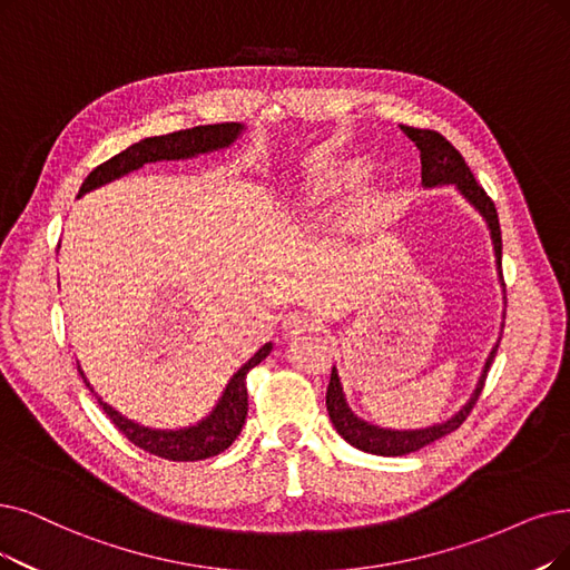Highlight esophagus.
I'll use <instances>...</instances> for the list:
<instances>
[{"label":"esophagus","mask_w":570,"mask_h":570,"mask_svg":"<svg viewBox=\"0 0 570 570\" xmlns=\"http://www.w3.org/2000/svg\"><path fill=\"white\" fill-rule=\"evenodd\" d=\"M317 321L313 317V313L308 311H292L283 317V330L287 336H299L306 334L311 330H315Z\"/></svg>","instance_id":"34e87169"}]
</instances>
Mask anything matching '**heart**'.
<instances>
[{
	"instance_id": "1",
	"label": "heart",
	"mask_w": 570,
	"mask_h": 570,
	"mask_svg": "<svg viewBox=\"0 0 570 570\" xmlns=\"http://www.w3.org/2000/svg\"><path fill=\"white\" fill-rule=\"evenodd\" d=\"M372 164L362 156L334 158V161L308 168L297 181L276 194V210L297 217L355 191L370 177ZM391 198L381 187H364L346 203L344 226L351 234H367L389 219Z\"/></svg>"
}]
</instances>
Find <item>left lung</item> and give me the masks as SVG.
<instances>
[{
	"mask_svg": "<svg viewBox=\"0 0 570 570\" xmlns=\"http://www.w3.org/2000/svg\"><path fill=\"white\" fill-rule=\"evenodd\" d=\"M404 135L412 142H416V147L421 149V185L423 189H438V187H453L465 203L474 208V213H480V217L484 219L489 236H491V245H493V257H495V273H498V283L500 287H505L503 283V268H500V259H503V240H500V224H498V213L493 200L487 196V191L476 185L474 175L470 173L465 158L459 154V149L453 147L444 135L435 132V130H421V128H412V126H402ZM505 294V289H503ZM500 332H503V325H500ZM500 336L493 344L489 357L484 360V367L480 379L474 383V391L470 393V397L465 400V404L459 409L456 414H451L446 421L442 423H432L425 428H383L376 423H370L360 419L346 397L344 383H341L338 370H332V379L327 385V412L330 419L336 428V432L344 438L351 446L367 451V453H376V456H404V453H414L432 442H438L440 438L449 435V432L456 430L470 414V409L474 406L476 397H480L482 389H484V379L489 374V367L493 362V355L498 351Z\"/></svg>",
	"mask_w": 570,
	"mask_h": 570,
	"instance_id": "left-lung-1",
	"label": "left lung"
}]
</instances>
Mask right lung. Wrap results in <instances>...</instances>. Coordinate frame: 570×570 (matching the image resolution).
<instances>
[{
	"label": "right lung",
	"mask_w": 570,
	"mask_h": 570,
	"mask_svg": "<svg viewBox=\"0 0 570 570\" xmlns=\"http://www.w3.org/2000/svg\"><path fill=\"white\" fill-rule=\"evenodd\" d=\"M245 130L247 126L243 124H215V126H196V128L177 130L168 135H154V138H142L140 142H135L121 154L111 156L109 161H105L102 166H98L94 173H90L83 179L77 198L109 185L114 179L126 177L132 170H140L147 164L187 161V158L222 151L226 147H232ZM271 351H273V341H266V344L247 362H243L234 372V376L226 381L224 391L210 412L200 421L181 425V428H151L124 416L94 391V385H90V381L86 379L81 364H79V374L86 383V389L98 397L109 421L117 425L135 446H140L154 453V456H161L168 461H203V459L217 456V453H222L224 449H229L234 440L240 435L245 416H247V383H245L247 372L257 367L262 360H266Z\"/></svg>",
	"instance_id": "right-lung-1"
}]
</instances>
